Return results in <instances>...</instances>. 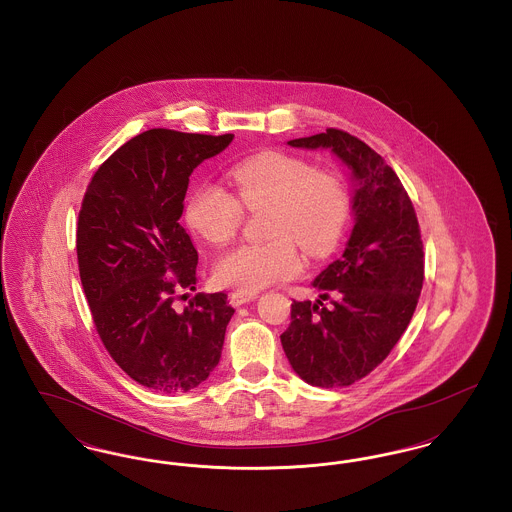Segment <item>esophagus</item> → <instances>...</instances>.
<instances>
[{
  "mask_svg": "<svg viewBox=\"0 0 512 512\" xmlns=\"http://www.w3.org/2000/svg\"><path fill=\"white\" fill-rule=\"evenodd\" d=\"M257 295H259L257 292H242V290H236V292L230 293V303H232L234 307H240V305H245V303L257 299Z\"/></svg>",
  "mask_w": 512,
  "mask_h": 512,
  "instance_id": "1",
  "label": "esophagus"
}]
</instances>
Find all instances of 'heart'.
<instances>
[{
    "label": "heart",
    "instance_id": "obj_1",
    "mask_svg": "<svg viewBox=\"0 0 512 512\" xmlns=\"http://www.w3.org/2000/svg\"><path fill=\"white\" fill-rule=\"evenodd\" d=\"M236 194L215 184L197 186L186 205V220L199 238L228 244L240 230L244 209H268L265 244H245L224 253L215 265L220 286L257 292L297 276L305 267L298 244L313 257L340 242L349 217V197L340 180L311 163L265 151L230 171Z\"/></svg>",
    "mask_w": 512,
    "mask_h": 512
}]
</instances>
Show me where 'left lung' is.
<instances>
[{
    "mask_svg": "<svg viewBox=\"0 0 512 512\" xmlns=\"http://www.w3.org/2000/svg\"><path fill=\"white\" fill-rule=\"evenodd\" d=\"M288 146L330 149L351 172L355 226L345 251L315 278V303L293 301L280 336L301 380L345 388L390 355L413 318L424 280L420 228L397 174L359 138L328 128Z\"/></svg>",
    "mask_w": 512,
    "mask_h": 512,
    "instance_id": "left-lung-1",
    "label": "left lung"
}]
</instances>
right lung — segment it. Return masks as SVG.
I'll list each match as a JSON object with an SVG mask.
<instances>
[{"label": "right lung", "mask_w": 512, "mask_h": 512, "mask_svg": "<svg viewBox=\"0 0 512 512\" xmlns=\"http://www.w3.org/2000/svg\"><path fill=\"white\" fill-rule=\"evenodd\" d=\"M232 140L147 130L99 167L84 194L82 288L105 349L149 390H194L219 365L234 309L222 292L197 293L184 311L174 309L176 292L197 282V251L178 220L195 167Z\"/></svg>", "instance_id": "obj_1"}]
</instances>
